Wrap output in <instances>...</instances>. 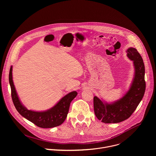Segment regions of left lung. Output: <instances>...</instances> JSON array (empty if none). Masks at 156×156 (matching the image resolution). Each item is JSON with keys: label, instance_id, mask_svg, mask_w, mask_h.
Listing matches in <instances>:
<instances>
[{"label": "left lung", "instance_id": "1", "mask_svg": "<svg viewBox=\"0 0 156 156\" xmlns=\"http://www.w3.org/2000/svg\"><path fill=\"white\" fill-rule=\"evenodd\" d=\"M126 52L135 66L134 78L128 92L120 100L112 104L104 102L98 97H94L95 115L105 123H119L128 119L137 108L145 93V68L143 58L133 48H128Z\"/></svg>", "mask_w": 156, "mask_h": 156}]
</instances>
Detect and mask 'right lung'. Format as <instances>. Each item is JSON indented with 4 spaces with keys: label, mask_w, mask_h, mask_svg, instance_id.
I'll use <instances>...</instances> for the list:
<instances>
[{
    "label": "right lung",
    "mask_w": 156,
    "mask_h": 156,
    "mask_svg": "<svg viewBox=\"0 0 156 156\" xmlns=\"http://www.w3.org/2000/svg\"><path fill=\"white\" fill-rule=\"evenodd\" d=\"M9 79L11 87L12 99L16 110L23 117L36 126L43 128H53L60 125L67 116L71 102L78 94L76 91H72L62 98L51 108L44 112H36L28 110L21 103L12 80V66L9 72Z\"/></svg>",
    "instance_id": "1"
}]
</instances>
